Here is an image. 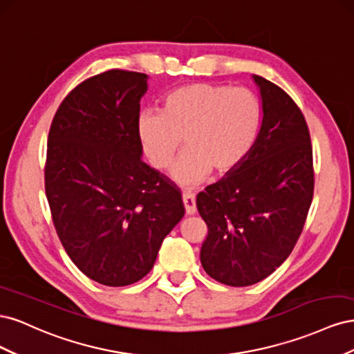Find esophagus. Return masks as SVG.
Returning a JSON list of instances; mask_svg holds the SVG:
<instances>
[{"label":"esophagus","mask_w":354,"mask_h":354,"mask_svg":"<svg viewBox=\"0 0 354 354\" xmlns=\"http://www.w3.org/2000/svg\"><path fill=\"white\" fill-rule=\"evenodd\" d=\"M183 203H185V209H186L187 216H192V214L196 212V199H195L194 194H190V192H185Z\"/></svg>","instance_id":"obj_1"}]
</instances>
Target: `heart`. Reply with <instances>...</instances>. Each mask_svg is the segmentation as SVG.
I'll list each match as a JSON object with an SVG mask.
<instances>
[{
  "label": "heart",
  "mask_w": 354,
  "mask_h": 354,
  "mask_svg": "<svg viewBox=\"0 0 354 354\" xmlns=\"http://www.w3.org/2000/svg\"><path fill=\"white\" fill-rule=\"evenodd\" d=\"M263 127V106L246 87L192 82L169 91L160 112H142L136 131L142 151L158 171L167 169L181 147L186 151L173 168L183 186H195L211 171L226 174L250 156Z\"/></svg>",
  "instance_id": "b5f03b06"
}]
</instances>
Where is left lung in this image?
Masks as SVG:
<instances>
[{"mask_svg": "<svg viewBox=\"0 0 354 354\" xmlns=\"http://www.w3.org/2000/svg\"><path fill=\"white\" fill-rule=\"evenodd\" d=\"M254 81L263 100L259 140L238 168L196 198L208 227L202 267L229 286L260 282L288 259L315 190L313 149L303 112L276 84L259 75Z\"/></svg>", "mask_w": 354, "mask_h": 354, "instance_id": "obj_1", "label": "left lung"}]
</instances>
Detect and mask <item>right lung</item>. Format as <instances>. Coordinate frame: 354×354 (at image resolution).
Here are the masks:
<instances>
[{"mask_svg": "<svg viewBox=\"0 0 354 354\" xmlns=\"http://www.w3.org/2000/svg\"><path fill=\"white\" fill-rule=\"evenodd\" d=\"M147 75L111 69L78 84L47 142L46 195L69 259L90 279L125 286L152 270L185 216L181 192L140 159L136 124Z\"/></svg>", "mask_w": 354, "mask_h": 354, "instance_id": "obj_1", "label": "right lung"}]
</instances>
